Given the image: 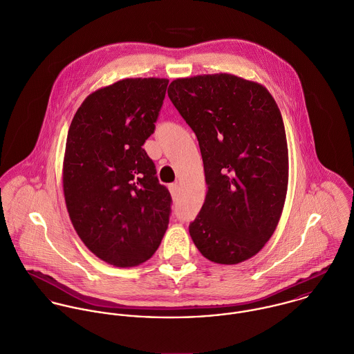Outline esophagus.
Here are the masks:
<instances>
[{
    "mask_svg": "<svg viewBox=\"0 0 354 354\" xmlns=\"http://www.w3.org/2000/svg\"><path fill=\"white\" fill-rule=\"evenodd\" d=\"M168 189H169V193L172 196V200H178V197H179V186H178V183L169 185Z\"/></svg>",
    "mask_w": 354,
    "mask_h": 354,
    "instance_id": "esophagus-1",
    "label": "esophagus"
}]
</instances>
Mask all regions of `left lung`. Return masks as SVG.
I'll list each match as a JSON object with an SVG mask.
<instances>
[{
    "instance_id": "1",
    "label": "left lung",
    "mask_w": 354,
    "mask_h": 354,
    "mask_svg": "<svg viewBox=\"0 0 354 354\" xmlns=\"http://www.w3.org/2000/svg\"><path fill=\"white\" fill-rule=\"evenodd\" d=\"M168 97L196 133L208 192L190 236L209 261L256 256L275 232L288 185V150L277 101L231 73L178 77Z\"/></svg>"
}]
</instances>
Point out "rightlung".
I'll use <instances>...</instances> for the list:
<instances>
[{
	"label": "right lung",
	"instance_id": "obj_1",
	"mask_svg": "<svg viewBox=\"0 0 354 354\" xmlns=\"http://www.w3.org/2000/svg\"><path fill=\"white\" fill-rule=\"evenodd\" d=\"M165 77H126L90 93L76 111L63 160L72 225L98 259L147 261L168 228L171 194L142 145L153 134Z\"/></svg>",
	"mask_w": 354,
	"mask_h": 354
}]
</instances>
